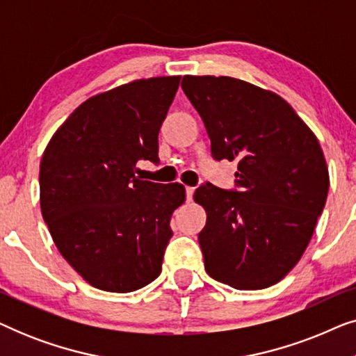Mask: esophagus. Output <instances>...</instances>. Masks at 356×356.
Instances as JSON below:
<instances>
[{"label": "esophagus", "mask_w": 356, "mask_h": 356, "mask_svg": "<svg viewBox=\"0 0 356 356\" xmlns=\"http://www.w3.org/2000/svg\"><path fill=\"white\" fill-rule=\"evenodd\" d=\"M193 194H194V188L186 186V199H188V202L193 201Z\"/></svg>", "instance_id": "34e87169"}]
</instances>
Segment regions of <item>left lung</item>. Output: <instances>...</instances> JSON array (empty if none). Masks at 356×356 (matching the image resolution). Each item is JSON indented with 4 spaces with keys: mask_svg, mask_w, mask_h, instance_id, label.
Segmentation results:
<instances>
[{
    "mask_svg": "<svg viewBox=\"0 0 356 356\" xmlns=\"http://www.w3.org/2000/svg\"><path fill=\"white\" fill-rule=\"evenodd\" d=\"M216 160H238L236 189L201 184L199 245L207 274L236 290L277 284L313 236L329 191L319 140L274 92L227 76H184Z\"/></svg>",
    "mask_w": 356,
    "mask_h": 356,
    "instance_id": "1",
    "label": "left lung"
}]
</instances>
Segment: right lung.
<instances>
[{"label":"right lung","mask_w":356,"mask_h":356,"mask_svg":"<svg viewBox=\"0 0 356 356\" xmlns=\"http://www.w3.org/2000/svg\"><path fill=\"white\" fill-rule=\"evenodd\" d=\"M179 79H139L90 97L43 152V220L61 256L95 289L128 293L162 272L170 218L186 191L144 181L136 165L159 163V131Z\"/></svg>","instance_id":"obj_1"}]
</instances>
